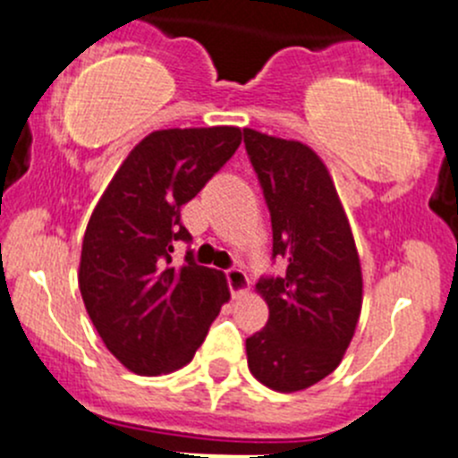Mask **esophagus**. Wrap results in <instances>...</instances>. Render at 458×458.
Instances as JSON below:
<instances>
[{
  "mask_svg": "<svg viewBox=\"0 0 458 458\" xmlns=\"http://www.w3.org/2000/svg\"><path fill=\"white\" fill-rule=\"evenodd\" d=\"M225 281H228V288L230 293H233V297H242V294L248 290V285H250L246 272L239 270V267H230V270H225Z\"/></svg>",
  "mask_w": 458,
  "mask_h": 458,
  "instance_id": "34e87169",
  "label": "esophagus"
}]
</instances>
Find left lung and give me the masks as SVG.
<instances>
[{
    "instance_id": "obj_1",
    "label": "left lung",
    "mask_w": 458,
    "mask_h": 458,
    "mask_svg": "<svg viewBox=\"0 0 458 458\" xmlns=\"http://www.w3.org/2000/svg\"><path fill=\"white\" fill-rule=\"evenodd\" d=\"M243 143L270 210L272 259L261 276L267 323L246 339L248 368L276 392H297L335 372L361 315L363 279L348 216L312 148L246 128Z\"/></svg>"
}]
</instances>
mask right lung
I'll use <instances>...</instances> for the list:
<instances>
[{
    "instance_id": "1",
    "label": "right lung",
    "mask_w": 458,
    "mask_h": 458,
    "mask_svg": "<svg viewBox=\"0 0 458 458\" xmlns=\"http://www.w3.org/2000/svg\"><path fill=\"white\" fill-rule=\"evenodd\" d=\"M242 143L234 126L170 128L137 143L92 210L80 261V290L106 348L137 374H165L192 361L230 299L224 272L186 252L182 206L219 173Z\"/></svg>"
}]
</instances>
